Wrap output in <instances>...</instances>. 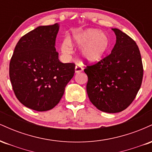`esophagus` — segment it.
I'll return each mask as SVG.
<instances>
[{
  "instance_id": "obj_1",
  "label": "esophagus",
  "mask_w": 152,
  "mask_h": 152,
  "mask_svg": "<svg viewBox=\"0 0 152 152\" xmlns=\"http://www.w3.org/2000/svg\"><path fill=\"white\" fill-rule=\"evenodd\" d=\"M82 71H83V67H82L81 64H76V67H75V73H76V74H78V73L81 72Z\"/></svg>"
}]
</instances>
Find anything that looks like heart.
Listing matches in <instances>:
<instances>
[{"label": "heart", "mask_w": 152, "mask_h": 152, "mask_svg": "<svg viewBox=\"0 0 152 152\" xmlns=\"http://www.w3.org/2000/svg\"><path fill=\"white\" fill-rule=\"evenodd\" d=\"M72 46L81 47L80 54L86 61L97 62L103 58L111 47L109 36L96 29H87L73 34L71 38H66L63 43L61 51L70 54Z\"/></svg>", "instance_id": "heart-1"}]
</instances>
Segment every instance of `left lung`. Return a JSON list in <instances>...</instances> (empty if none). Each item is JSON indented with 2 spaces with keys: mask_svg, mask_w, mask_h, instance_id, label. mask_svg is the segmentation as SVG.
Instances as JSON below:
<instances>
[{
  "mask_svg": "<svg viewBox=\"0 0 152 152\" xmlns=\"http://www.w3.org/2000/svg\"><path fill=\"white\" fill-rule=\"evenodd\" d=\"M112 30L116 41L111 53L84 69L91 102L106 113L120 112L132 104L142 85L144 72L135 41L119 29Z\"/></svg>",
  "mask_w": 152,
  "mask_h": 152,
  "instance_id": "8db88e82",
  "label": "left lung"
}]
</instances>
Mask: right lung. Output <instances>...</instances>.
<instances>
[{"mask_svg": "<svg viewBox=\"0 0 152 152\" xmlns=\"http://www.w3.org/2000/svg\"><path fill=\"white\" fill-rule=\"evenodd\" d=\"M59 26H38L20 38L9 65V76L18 101L35 111L58 104L74 76L75 64L59 61L56 38Z\"/></svg>", "mask_w": 152, "mask_h": 152, "instance_id": "add662e5", "label": "right lung"}]
</instances>
